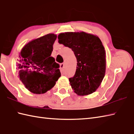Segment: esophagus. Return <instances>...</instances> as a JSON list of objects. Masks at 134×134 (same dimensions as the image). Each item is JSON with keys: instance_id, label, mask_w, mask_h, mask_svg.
<instances>
[{"instance_id": "34e87169", "label": "esophagus", "mask_w": 134, "mask_h": 134, "mask_svg": "<svg viewBox=\"0 0 134 134\" xmlns=\"http://www.w3.org/2000/svg\"><path fill=\"white\" fill-rule=\"evenodd\" d=\"M64 68V63H62L60 64V68H61V70L63 69Z\"/></svg>"}]
</instances>
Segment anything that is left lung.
Returning a JSON list of instances; mask_svg holds the SVG:
<instances>
[{
  "label": "left lung",
  "mask_w": 134,
  "mask_h": 134,
  "mask_svg": "<svg viewBox=\"0 0 134 134\" xmlns=\"http://www.w3.org/2000/svg\"><path fill=\"white\" fill-rule=\"evenodd\" d=\"M58 42L72 48L77 59V67L69 80L72 88L79 96L91 94L101 84L106 71V52L96 35L86 32L60 34Z\"/></svg>",
  "instance_id": "1"
}]
</instances>
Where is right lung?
I'll return each instance as SVG.
<instances>
[{
    "label": "right lung",
    "instance_id": "obj_1",
    "mask_svg": "<svg viewBox=\"0 0 134 134\" xmlns=\"http://www.w3.org/2000/svg\"><path fill=\"white\" fill-rule=\"evenodd\" d=\"M57 35L49 34L24 46L17 62L19 77L34 94H44L55 86L61 76L59 65L51 57Z\"/></svg>",
    "mask_w": 134,
    "mask_h": 134
}]
</instances>
